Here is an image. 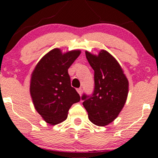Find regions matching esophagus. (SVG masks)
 <instances>
[{"label": "esophagus", "instance_id": "esophagus-1", "mask_svg": "<svg viewBox=\"0 0 158 158\" xmlns=\"http://www.w3.org/2000/svg\"><path fill=\"white\" fill-rule=\"evenodd\" d=\"M77 92H78V93H79V95H81V92H82V89H81V88H78V89H77Z\"/></svg>", "mask_w": 158, "mask_h": 158}]
</instances>
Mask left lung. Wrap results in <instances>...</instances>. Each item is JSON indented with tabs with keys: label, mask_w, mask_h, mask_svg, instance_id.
<instances>
[{
	"label": "left lung",
	"mask_w": 158,
	"mask_h": 158,
	"mask_svg": "<svg viewBox=\"0 0 158 158\" xmlns=\"http://www.w3.org/2000/svg\"><path fill=\"white\" fill-rule=\"evenodd\" d=\"M94 70V90L92 95L83 94V106L90 121L98 126H105L117 117L126 102L128 81L118 61L106 50L98 56L85 52Z\"/></svg>",
	"instance_id": "obj_1"
}]
</instances>
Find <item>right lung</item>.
<instances>
[{
  "label": "right lung",
  "mask_w": 158,
  "mask_h": 158,
  "mask_svg": "<svg viewBox=\"0 0 158 158\" xmlns=\"http://www.w3.org/2000/svg\"><path fill=\"white\" fill-rule=\"evenodd\" d=\"M80 53V50L62 53L55 48L41 58L32 72L30 95L35 110L49 124L65 120L72 105L80 101L68 70Z\"/></svg>",
  "instance_id": "1"
}]
</instances>
